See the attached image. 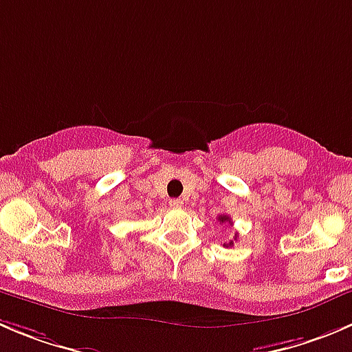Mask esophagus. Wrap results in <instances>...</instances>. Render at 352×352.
<instances>
[{
    "label": "esophagus",
    "mask_w": 352,
    "mask_h": 352,
    "mask_svg": "<svg viewBox=\"0 0 352 352\" xmlns=\"http://www.w3.org/2000/svg\"><path fill=\"white\" fill-rule=\"evenodd\" d=\"M168 204H170V206H172V208H182L184 201H182V199H170Z\"/></svg>",
    "instance_id": "esophagus-1"
}]
</instances>
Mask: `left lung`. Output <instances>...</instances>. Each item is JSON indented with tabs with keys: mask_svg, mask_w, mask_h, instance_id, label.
Instances as JSON below:
<instances>
[{
	"mask_svg": "<svg viewBox=\"0 0 352 352\" xmlns=\"http://www.w3.org/2000/svg\"><path fill=\"white\" fill-rule=\"evenodd\" d=\"M218 221H220V223H225V221H227V223L232 225V220L227 217V214H220V217H218ZM235 239H237V237H235ZM223 245H225V248H230V245H234V241H230L228 244H223Z\"/></svg>",
	"mask_w": 352,
	"mask_h": 352,
	"instance_id": "left-lung-1",
	"label": "left lung"
}]
</instances>
